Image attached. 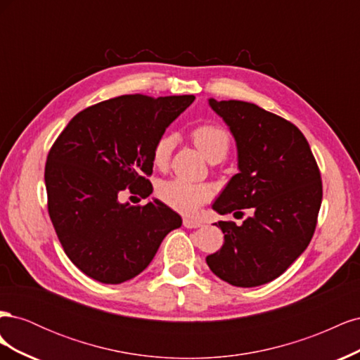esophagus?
Here are the masks:
<instances>
[{"instance_id":"34e87169","label":"esophagus","mask_w":360,"mask_h":360,"mask_svg":"<svg viewBox=\"0 0 360 360\" xmlns=\"http://www.w3.org/2000/svg\"><path fill=\"white\" fill-rule=\"evenodd\" d=\"M183 225L186 228H200L202 224L200 221H193V219H188V217H184Z\"/></svg>"}]
</instances>
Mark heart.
<instances>
[{"instance_id": "obj_1", "label": "heart", "mask_w": 360, "mask_h": 360, "mask_svg": "<svg viewBox=\"0 0 360 360\" xmlns=\"http://www.w3.org/2000/svg\"><path fill=\"white\" fill-rule=\"evenodd\" d=\"M192 141L200 153L209 160L216 155L225 156L230 147V136L216 124H202L192 132ZM174 148V138L163 135L158 139L153 148V162L156 167H165ZM159 198L171 209L183 214H195L200 207L210 198V189L204 184L191 183L181 179L163 181L158 188Z\"/></svg>"}]
</instances>
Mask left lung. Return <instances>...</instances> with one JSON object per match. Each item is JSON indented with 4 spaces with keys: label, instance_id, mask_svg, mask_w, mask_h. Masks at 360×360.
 Here are the masks:
<instances>
[{
    "label": "left lung",
    "instance_id": "1",
    "mask_svg": "<svg viewBox=\"0 0 360 360\" xmlns=\"http://www.w3.org/2000/svg\"><path fill=\"white\" fill-rule=\"evenodd\" d=\"M230 129L238 172L212 209L219 214L250 209L240 226L219 221L225 242L205 258L213 274L234 287L276 279L308 248L320 212V171L307 138L287 120L242 101L209 99Z\"/></svg>",
    "mask_w": 360,
    "mask_h": 360
}]
</instances>
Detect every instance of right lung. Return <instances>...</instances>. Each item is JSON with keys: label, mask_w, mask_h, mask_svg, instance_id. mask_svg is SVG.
Instances as JSON below:
<instances>
[{"label": "right lung", "mask_w": 360, "mask_h": 360, "mask_svg": "<svg viewBox=\"0 0 360 360\" xmlns=\"http://www.w3.org/2000/svg\"><path fill=\"white\" fill-rule=\"evenodd\" d=\"M195 96H120L76 114L52 146L45 168L48 210L64 252L82 274L122 284L147 269L181 217L160 200L134 207L127 186L153 192V148Z\"/></svg>", "instance_id": "obj_1"}]
</instances>
